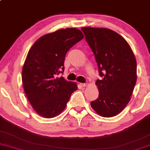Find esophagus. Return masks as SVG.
<instances>
[{"label":"esophagus","mask_w":150,"mask_h":150,"mask_svg":"<svg viewBox=\"0 0 150 150\" xmlns=\"http://www.w3.org/2000/svg\"><path fill=\"white\" fill-rule=\"evenodd\" d=\"M80 85H81V86H83V87H84V86H87V84H86V83H81V84H80Z\"/></svg>","instance_id":"obj_1"}]
</instances>
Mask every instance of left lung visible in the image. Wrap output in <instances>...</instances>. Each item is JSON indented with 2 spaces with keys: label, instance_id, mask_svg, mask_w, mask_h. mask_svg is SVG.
Masks as SVG:
<instances>
[{
  "label": "left lung",
  "instance_id": "1",
  "mask_svg": "<svg viewBox=\"0 0 150 150\" xmlns=\"http://www.w3.org/2000/svg\"><path fill=\"white\" fill-rule=\"evenodd\" d=\"M101 79L96 81L98 98L91 102L97 113L115 116L125 108L137 82V61L130 46L117 32L106 28L82 27Z\"/></svg>",
  "mask_w": 150,
  "mask_h": 150
}]
</instances>
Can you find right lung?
Returning a JSON list of instances; mask_svg holds the SVG:
<instances>
[{
  "mask_svg": "<svg viewBox=\"0 0 150 150\" xmlns=\"http://www.w3.org/2000/svg\"><path fill=\"white\" fill-rule=\"evenodd\" d=\"M84 38L78 29L67 28L43 35L27 54L22 69V83L27 98L38 114L44 118L57 116L65 109L77 89L60 74L71 47Z\"/></svg>",
  "mask_w": 150,
  "mask_h": 150,
  "instance_id": "obj_1",
  "label": "right lung"
}]
</instances>
